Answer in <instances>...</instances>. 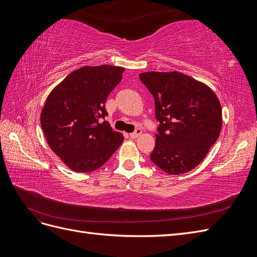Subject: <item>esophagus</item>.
Masks as SVG:
<instances>
[{"instance_id": "esophagus-1", "label": "esophagus", "mask_w": 257, "mask_h": 257, "mask_svg": "<svg viewBox=\"0 0 257 257\" xmlns=\"http://www.w3.org/2000/svg\"><path fill=\"white\" fill-rule=\"evenodd\" d=\"M141 135H142V130H141V128H136V131L134 132V133L130 134V137H131V138H133V139H135V138L139 137Z\"/></svg>"}]
</instances>
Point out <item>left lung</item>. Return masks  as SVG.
Returning <instances> with one entry per match:
<instances>
[{
    "mask_svg": "<svg viewBox=\"0 0 257 257\" xmlns=\"http://www.w3.org/2000/svg\"><path fill=\"white\" fill-rule=\"evenodd\" d=\"M139 78L154 97L160 122L151 161L169 175L190 172L221 133L219 98L207 84L179 72H147Z\"/></svg>",
    "mask_w": 257,
    "mask_h": 257,
    "instance_id": "left-lung-1",
    "label": "left lung"
}]
</instances>
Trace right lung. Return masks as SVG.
I'll use <instances>...</instances> for the list:
<instances>
[{"mask_svg": "<svg viewBox=\"0 0 257 257\" xmlns=\"http://www.w3.org/2000/svg\"><path fill=\"white\" fill-rule=\"evenodd\" d=\"M123 67L83 66L54 88L41 112L50 149L76 173L96 170L123 143V135L103 121L109 93L122 79Z\"/></svg>", "mask_w": 257, "mask_h": 257, "instance_id": "1", "label": "right lung"}]
</instances>
